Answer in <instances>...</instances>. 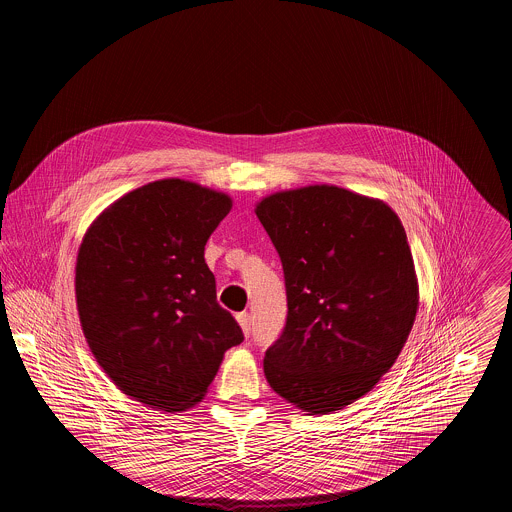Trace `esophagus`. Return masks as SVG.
<instances>
[{
	"mask_svg": "<svg viewBox=\"0 0 512 512\" xmlns=\"http://www.w3.org/2000/svg\"><path fill=\"white\" fill-rule=\"evenodd\" d=\"M236 319H238V323H240V327H242V331H244V335L248 339L250 333H252V317H250V313H238Z\"/></svg>",
	"mask_w": 512,
	"mask_h": 512,
	"instance_id": "obj_1",
	"label": "esophagus"
}]
</instances>
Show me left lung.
<instances>
[{
  "label": "left lung",
  "instance_id": "1",
  "mask_svg": "<svg viewBox=\"0 0 512 512\" xmlns=\"http://www.w3.org/2000/svg\"><path fill=\"white\" fill-rule=\"evenodd\" d=\"M256 217L280 254L288 295L266 380L309 414L341 410L390 370L414 325L406 230L386 203L335 185L270 195Z\"/></svg>",
  "mask_w": 512,
  "mask_h": 512
}]
</instances>
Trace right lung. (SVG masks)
<instances>
[{"label":"right lung","instance_id":"obj_1","mask_svg":"<svg viewBox=\"0 0 512 512\" xmlns=\"http://www.w3.org/2000/svg\"><path fill=\"white\" fill-rule=\"evenodd\" d=\"M230 197L183 179L124 195L92 222L76 258V305L98 365L163 412L203 400L224 353L244 341L217 301L205 244Z\"/></svg>","mask_w":512,"mask_h":512}]
</instances>
